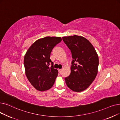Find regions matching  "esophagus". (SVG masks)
Wrapping results in <instances>:
<instances>
[{"instance_id": "esophagus-1", "label": "esophagus", "mask_w": 120, "mask_h": 120, "mask_svg": "<svg viewBox=\"0 0 120 120\" xmlns=\"http://www.w3.org/2000/svg\"><path fill=\"white\" fill-rule=\"evenodd\" d=\"M62 71V69H59V70H58V72H59V73H61Z\"/></svg>"}]
</instances>
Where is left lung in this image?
I'll list each match as a JSON object with an SVG mask.
<instances>
[{"mask_svg":"<svg viewBox=\"0 0 120 120\" xmlns=\"http://www.w3.org/2000/svg\"><path fill=\"white\" fill-rule=\"evenodd\" d=\"M62 39L71 50L72 58L71 74L65 79L66 85L73 91H82L97 76L98 55L92 44L83 36H64Z\"/></svg>","mask_w":120,"mask_h":120,"instance_id":"obj_1","label":"left lung"}]
</instances>
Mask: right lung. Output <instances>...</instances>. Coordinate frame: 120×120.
Here are the masks:
<instances>
[{
    "mask_svg": "<svg viewBox=\"0 0 120 120\" xmlns=\"http://www.w3.org/2000/svg\"><path fill=\"white\" fill-rule=\"evenodd\" d=\"M61 41L60 37L42 38L34 42L25 55V73L30 84L37 90H47L55 82L58 71L54 68L50 55L53 48Z\"/></svg>",
    "mask_w": 120,
    "mask_h": 120,
    "instance_id": "1",
    "label": "right lung"
}]
</instances>
